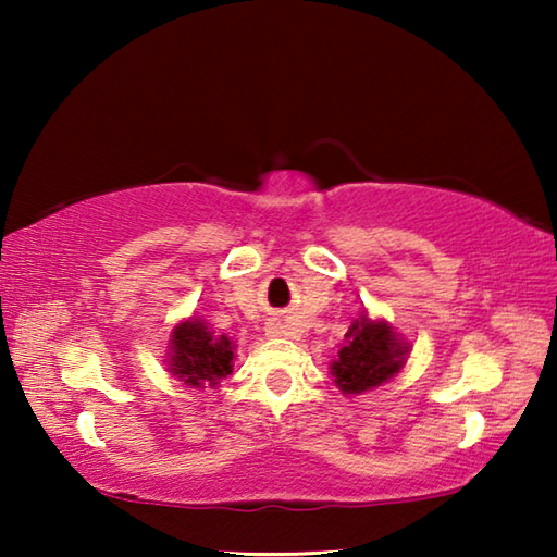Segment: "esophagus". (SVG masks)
I'll return each instance as SVG.
<instances>
[{
    "mask_svg": "<svg viewBox=\"0 0 557 557\" xmlns=\"http://www.w3.org/2000/svg\"><path fill=\"white\" fill-rule=\"evenodd\" d=\"M270 334H272V336H280V329H277V326H272V329H270Z\"/></svg>",
    "mask_w": 557,
    "mask_h": 557,
    "instance_id": "34e87169",
    "label": "esophagus"
}]
</instances>
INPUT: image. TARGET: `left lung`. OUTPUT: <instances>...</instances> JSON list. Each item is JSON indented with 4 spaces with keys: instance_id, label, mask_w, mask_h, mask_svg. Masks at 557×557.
<instances>
[{
    "instance_id": "left-lung-1",
    "label": "left lung",
    "mask_w": 557,
    "mask_h": 557,
    "mask_svg": "<svg viewBox=\"0 0 557 557\" xmlns=\"http://www.w3.org/2000/svg\"><path fill=\"white\" fill-rule=\"evenodd\" d=\"M410 344L393 332L391 324L373 322L369 314H358L346 332V344L332 363V375L344 395H358L391 381L400 373Z\"/></svg>"
}]
</instances>
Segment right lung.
I'll return each mask as SVG.
<instances>
[{
	"label": "right lung",
	"mask_w": 557,
	"mask_h": 557,
	"mask_svg": "<svg viewBox=\"0 0 557 557\" xmlns=\"http://www.w3.org/2000/svg\"><path fill=\"white\" fill-rule=\"evenodd\" d=\"M233 348L228 336H213L203 319L191 317L169 338V371L191 388L219 385L233 373Z\"/></svg>",
	"instance_id": "add662e5"
}]
</instances>
